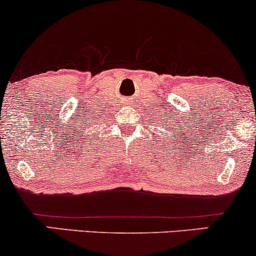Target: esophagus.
Listing matches in <instances>:
<instances>
[{"label": "esophagus", "instance_id": "obj_1", "mask_svg": "<svg viewBox=\"0 0 256 256\" xmlns=\"http://www.w3.org/2000/svg\"><path fill=\"white\" fill-rule=\"evenodd\" d=\"M132 104H134V100H132V98H128V100H126V101H125V104H128V106H130Z\"/></svg>", "mask_w": 256, "mask_h": 256}]
</instances>
